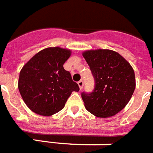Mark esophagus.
<instances>
[{
  "label": "esophagus",
  "mask_w": 153,
  "mask_h": 153,
  "mask_svg": "<svg viewBox=\"0 0 153 153\" xmlns=\"http://www.w3.org/2000/svg\"><path fill=\"white\" fill-rule=\"evenodd\" d=\"M78 85H79L80 89L81 90V89L83 88V86H84V81H83L82 80H80V81H78Z\"/></svg>",
  "instance_id": "34e87169"
}]
</instances>
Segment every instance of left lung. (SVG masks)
I'll return each instance as SVG.
<instances>
[{"mask_svg": "<svg viewBox=\"0 0 153 153\" xmlns=\"http://www.w3.org/2000/svg\"><path fill=\"white\" fill-rule=\"evenodd\" d=\"M83 57L96 83L93 91L81 94L84 107L98 118L115 115L134 94L136 87L134 69L123 56L111 50L86 51Z\"/></svg>", "mask_w": 153, "mask_h": 153, "instance_id": "1", "label": "left lung"}]
</instances>
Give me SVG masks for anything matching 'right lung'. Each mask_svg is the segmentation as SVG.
<instances>
[{
	"label": "right lung",
	"mask_w": 153,
	"mask_h": 153,
	"mask_svg": "<svg viewBox=\"0 0 153 153\" xmlns=\"http://www.w3.org/2000/svg\"><path fill=\"white\" fill-rule=\"evenodd\" d=\"M70 55V50L49 47L33 56L22 68L18 88L34 113L53 115L64 108L73 91H79L78 84L63 67Z\"/></svg>",
	"instance_id": "obj_1"
}]
</instances>
